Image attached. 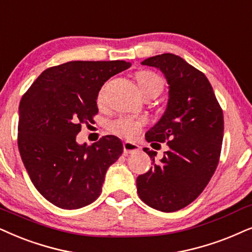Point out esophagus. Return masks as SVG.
<instances>
[{
	"mask_svg": "<svg viewBox=\"0 0 252 252\" xmlns=\"http://www.w3.org/2000/svg\"><path fill=\"white\" fill-rule=\"evenodd\" d=\"M139 149L140 147L139 145H136V143H133L129 141L124 142V153H125V154H133V153L138 152Z\"/></svg>",
	"mask_w": 252,
	"mask_h": 252,
	"instance_id": "1",
	"label": "esophagus"
}]
</instances>
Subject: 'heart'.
<instances>
[{"label": "heart", "instance_id": "obj_1", "mask_svg": "<svg viewBox=\"0 0 252 252\" xmlns=\"http://www.w3.org/2000/svg\"><path fill=\"white\" fill-rule=\"evenodd\" d=\"M136 81H138V86L140 88V91H143L148 88L152 87H158L163 88V81L162 78L158 76L156 74L149 73V71H141L136 75ZM104 98V90L102 89L98 94V103H102ZM145 119L141 118H134V117L128 116H122L119 118L111 120L107 124V128L110 132H112L116 135L122 136V138L126 139H134L139 135L141 132L142 126L145 125Z\"/></svg>", "mask_w": 252, "mask_h": 252}]
</instances>
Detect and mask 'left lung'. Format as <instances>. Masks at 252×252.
<instances>
[{"instance_id": "obj_1", "label": "left lung", "mask_w": 252, "mask_h": 252, "mask_svg": "<svg viewBox=\"0 0 252 252\" xmlns=\"http://www.w3.org/2000/svg\"><path fill=\"white\" fill-rule=\"evenodd\" d=\"M164 75L169 88L166 109L146 133L148 142L169 147L159 163L156 153L143 150L154 166L136 178L141 200L162 212H176L191 204L211 181L221 153L223 113L210 81L184 59L171 53L141 62Z\"/></svg>"}]
</instances>
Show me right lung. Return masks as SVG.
Here are the masks:
<instances>
[{
	"label": "right lung",
	"instance_id": "add662e5",
	"mask_svg": "<svg viewBox=\"0 0 252 252\" xmlns=\"http://www.w3.org/2000/svg\"><path fill=\"white\" fill-rule=\"evenodd\" d=\"M130 62L70 61L47 68L19 104L18 148L35 189L52 204L77 210L99 197L105 174L123 154V142L103 136L78 145L82 124L98 112L97 97Z\"/></svg>",
	"mask_w": 252,
	"mask_h": 252
}]
</instances>
